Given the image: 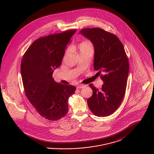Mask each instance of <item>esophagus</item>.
<instances>
[{
  "label": "esophagus",
  "mask_w": 154,
  "mask_h": 154,
  "mask_svg": "<svg viewBox=\"0 0 154 154\" xmlns=\"http://www.w3.org/2000/svg\"><path fill=\"white\" fill-rule=\"evenodd\" d=\"M85 87V85H83V84H79L77 85V88L78 89H81V88H84Z\"/></svg>",
  "instance_id": "esophagus-1"
}]
</instances>
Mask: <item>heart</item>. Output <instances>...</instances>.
<instances>
[{
    "label": "heart",
    "mask_w": 154,
    "mask_h": 154,
    "mask_svg": "<svg viewBox=\"0 0 154 154\" xmlns=\"http://www.w3.org/2000/svg\"><path fill=\"white\" fill-rule=\"evenodd\" d=\"M75 49L79 51L80 55L85 54H93L94 51V45L90 42H82L80 44H79L76 47H75ZM68 51H69V50H67L66 51V53Z\"/></svg>",
    "instance_id": "heart-1"
}]
</instances>
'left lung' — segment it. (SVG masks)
<instances>
[{
    "instance_id": "8db88e82",
    "label": "left lung",
    "mask_w": 154,
    "mask_h": 154,
    "mask_svg": "<svg viewBox=\"0 0 154 154\" xmlns=\"http://www.w3.org/2000/svg\"><path fill=\"white\" fill-rule=\"evenodd\" d=\"M79 33L94 45V67L104 82L101 90L89 85L93 95L88 107L97 117L109 116L120 106L126 91L129 66L124 47L117 36L100 28L82 29Z\"/></svg>"
}]
</instances>
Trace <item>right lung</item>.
<instances>
[{
    "instance_id": "add662e5",
    "label": "right lung",
    "mask_w": 154,
    "mask_h": 154,
    "mask_svg": "<svg viewBox=\"0 0 154 154\" xmlns=\"http://www.w3.org/2000/svg\"><path fill=\"white\" fill-rule=\"evenodd\" d=\"M75 32L70 30L39 38L22 58L21 73L26 96L39 114L49 120L57 121L66 116L69 97L76 89L74 86L56 82L52 77Z\"/></svg>"
}]
</instances>
